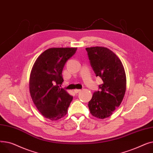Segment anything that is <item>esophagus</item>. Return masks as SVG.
Returning <instances> with one entry per match:
<instances>
[{
	"label": "esophagus",
	"instance_id": "obj_1",
	"mask_svg": "<svg viewBox=\"0 0 153 153\" xmlns=\"http://www.w3.org/2000/svg\"><path fill=\"white\" fill-rule=\"evenodd\" d=\"M80 91H81V89H75V90L74 91V92L76 94L79 93Z\"/></svg>",
	"mask_w": 153,
	"mask_h": 153
}]
</instances>
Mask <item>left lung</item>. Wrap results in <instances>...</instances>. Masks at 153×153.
Wrapping results in <instances>:
<instances>
[{"mask_svg": "<svg viewBox=\"0 0 153 153\" xmlns=\"http://www.w3.org/2000/svg\"><path fill=\"white\" fill-rule=\"evenodd\" d=\"M85 50L96 76L103 81L99 85L101 91L94 93L88 106L92 116L104 119L112 115L123 99L126 87L125 69L118 56L106 47Z\"/></svg>", "mask_w": 153, "mask_h": 153, "instance_id": "8db88e82", "label": "left lung"}]
</instances>
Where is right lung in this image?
<instances>
[{
  "mask_svg": "<svg viewBox=\"0 0 153 153\" xmlns=\"http://www.w3.org/2000/svg\"><path fill=\"white\" fill-rule=\"evenodd\" d=\"M77 48H51L36 59L30 80V94L41 114L51 121L64 117L72 100V96L59 86L64 81L62 71L66 61Z\"/></svg>",
  "mask_w": 153,
  "mask_h": 153,
  "instance_id": "obj_1",
  "label": "right lung"
}]
</instances>
